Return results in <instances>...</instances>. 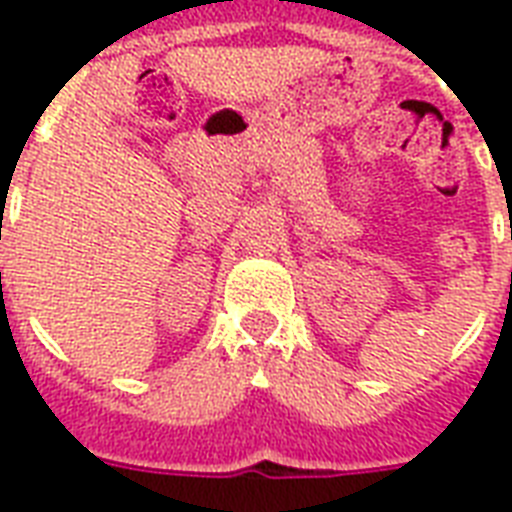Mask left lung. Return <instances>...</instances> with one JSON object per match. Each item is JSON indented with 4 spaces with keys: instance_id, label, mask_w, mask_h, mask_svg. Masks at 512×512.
<instances>
[{
    "instance_id": "obj_1",
    "label": "left lung",
    "mask_w": 512,
    "mask_h": 512,
    "mask_svg": "<svg viewBox=\"0 0 512 512\" xmlns=\"http://www.w3.org/2000/svg\"><path fill=\"white\" fill-rule=\"evenodd\" d=\"M510 239H512V231H510Z\"/></svg>"
}]
</instances>
